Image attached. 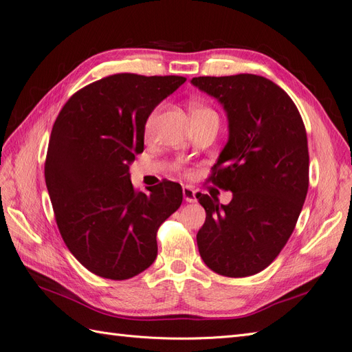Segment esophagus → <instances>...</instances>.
I'll list each match as a JSON object with an SVG mask.
<instances>
[{"label": "esophagus", "instance_id": "esophagus-1", "mask_svg": "<svg viewBox=\"0 0 352 352\" xmlns=\"http://www.w3.org/2000/svg\"><path fill=\"white\" fill-rule=\"evenodd\" d=\"M182 194H184V198H185L186 203H195V201H197L194 188H191V186H184V188H182Z\"/></svg>", "mask_w": 352, "mask_h": 352}]
</instances>
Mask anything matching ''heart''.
Here are the masks:
<instances>
[{
    "label": "heart",
    "mask_w": 352,
    "mask_h": 352,
    "mask_svg": "<svg viewBox=\"0 0 352 352\" xmlns=\"http://www.w3.org/2000/svg\"><path fill=\"white\" fill-rule=\"evenodd\" d=\"M191 112H192V117H194V118L203 117V116H208V113H214L213 109L201 105V103H192V105H191ZM154 120H155V112L151 113V117L148 118V121H146V130H149L151 127H153Z\"/></svg>",
    "instance_id": "heart-1"
}]
</instances>
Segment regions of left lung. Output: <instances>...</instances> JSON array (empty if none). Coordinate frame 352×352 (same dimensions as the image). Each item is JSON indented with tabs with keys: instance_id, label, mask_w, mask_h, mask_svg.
I'll use <instances>...</instances> for the list:
<instances>
[{
	"instance_id": "1",
	"label": "left lung",
	"mask_w": 352,
	"mask_h": 352,
	"mask_svg": "<svg viewBox=\"0 0 352 352\" xmlns=\"http://www.w3.org/2000/svg\"><path fill=\"white\" fill-rule=\"evenodd\" d=\"M191 82L226 111L230 138L208 180L232 192L226 206L197 194L206 210L198 252L212 271L249 277L277 258L296 226L309 185L307 130L289 94L261 75Z\"/></svg>"
}]
</instances>
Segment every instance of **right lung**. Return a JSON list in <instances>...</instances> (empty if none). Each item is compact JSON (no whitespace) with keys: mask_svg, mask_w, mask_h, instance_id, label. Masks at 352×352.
Returning <instances> with one entry per match:
<instances>
[{"mask_svg":"<svg viewBox=\"0 0 352 352\" xmlns=\"http://www.w3.org/2000/svg\"><path fill=\"white\" fill-rule=\"evenodd\" d=\"M185 77L116 74L85 85L56 118L44 176L56 223L69 252L90 272L129 280L157 258V231L182 204L170 180L133 188L129 164L144 151L151 112Z\"/></svg>","mask_w":352,"mask_h":352,"instance_id":"add662e5","label":"right lung"}]
</instances>
